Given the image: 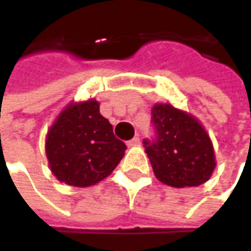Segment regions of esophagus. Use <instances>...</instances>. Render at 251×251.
<instances>
[{
  "label": "esophagus",
  "instance_id": "obj_1",
  "mask_svg": "<svg viewBox=\"0 0 251 251\" xmlns=\"http://www.w3.org/2000/svg\"><path fill=\"white\" fill-rule=\"evenodd\" d=\"M139 144H141L139 138H132L130 141H127V147H136V145H139Z\"/></svg>",
  "mask_w": 251,
  "mask_h": 251
}]
</instances>
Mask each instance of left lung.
<instances>
[{"instance_id":"8db88e82","label":"left lung","mask_w":251,"mask_h":251,"mask_svg":"<svg viewBox=\"0 0 251 251\" xmlns=\"http://www.w3.org/2000/svg\"><path fill=\"white\" fill-rule=\"evenodd\" d=\"M151 113L158 136L152 144L145 142V152L155 177L177 189L208 181L217 167V158L201 121L170 103H155Z\"/></svg>"}]
</instances>
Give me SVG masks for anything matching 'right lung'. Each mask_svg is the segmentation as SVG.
<instances>
[{
	"instance_id": "add662e5",
	"label": "right lung",
	"mask_w": 251,
	"mask_h": 251,
	"mask_svg": "<svg viewBox=\"0 0 251 251\" xmlns=\"http://www.w3.org/2000/svg\"><path fill=\"white\" fill-rule=\"evenodd\" d=\"M125 150V142L100 115L96 99L70 101L48 129L45 141L52 175L74 187H90L109 177Z\"/></svg>"
}]
</instances>
